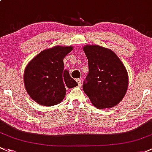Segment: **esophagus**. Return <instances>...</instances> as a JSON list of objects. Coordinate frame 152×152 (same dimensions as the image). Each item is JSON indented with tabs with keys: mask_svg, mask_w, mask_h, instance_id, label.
Wrapping results in <instances>:
<instances>
[{
	"mask_svg": "<svg viewBox=\"0 0 152 152\" xmlns=\"http://www.w3.org/2000/svg\"><path fill=\"white\" fill-rule=\"evenodd\" d=\"M76 81H77V83L78 86H81V80L80 79H77Z\"/></svg>",
	"mask_w": 152,
	"mask_h": 152,
	"instance_id": "esophagus-1",
	"label": "esophagus"
}]
</instances>
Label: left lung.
Instances as JSON below:
<instances>
[{"label":"left lung","instance_id":"8db88e82","mask_svg":"<svg viewBox=\"0 0 152 152\" xmlns=\"http://www.w3.org/2000/svg\"><path fill=\"white\" fill-rule=\"evenodd\" d=\"M89 72L83 91L94 106L99 109L116 105L128 88V73L124 64L113 50L99 45H85Z\"/></svg>","mask_w":152,"mask_h":152}]
</instances>
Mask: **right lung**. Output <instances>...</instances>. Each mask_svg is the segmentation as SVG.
Wrapping results in <instances>:
<instances>
[{
	"label": "right lung",
	"mask_w": 152,
	"mask_h": 152,
	"mask_svg": "<svg viewBox=\"0 0 152 152\" xmlns=\"http://www.w3.org/2000/svg\"><path fill=\"white\" fill-rule=\"evenodd\" d=\"M72 49V46L58 45L42 51L28 64L24 84L34 101L43 106H53L65 97L66 88L77 86L64 65V58Z\"/></svg>",
	"instance_id": "1"
}]
</instances>
